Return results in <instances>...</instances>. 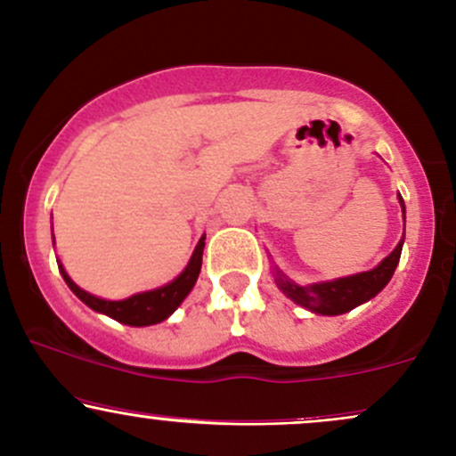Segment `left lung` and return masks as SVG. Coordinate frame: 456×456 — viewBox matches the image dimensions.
Masks as SVG:
<instances>
[{"label": "left lung", "instance_id": "left-lung-1", "mask_svg": "<svg viewBox=\"0 0 456 456\" xmlns=\"http://www.w3.org/2000/svg\"><path fill=\"white\" fill-rule=\"evenodd\" d=\"M403 221H405V201L399 195ZM403 242H405V235L401 238V242L396 244V248L392 250L386 259H381V264L375 265L373 270L358 272V274L343 276V279H332V281H319V282H308V285H297L289 279V276L282 272L279 265H274L276 287L285 294L289 300H294L296 305H300L306 311L317 313V315H343L349 313L352 308L364 305L370 297H375L388 285L392 274H395L396 265H399Z\"/></svg>", "mask_w": 456, "mask_h": 456}]
</instances>
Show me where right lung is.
I'll return each mask as SVG.
<instances>
[{
	"instance_id": "1",
	"label": "right lung",
	"mask_w": 456,
	"mask_h": 456,
	"mask_svg": "<svg viewBox=\"0 0 456 456\" xmlns=\"http://www.w3.org/2000/svg\"><path fill=\"white\" fill-rule=\"evenodd\" d=\"M203 246H206V235H201L195 250H192V257L188 261V265L174 281L167 282V285L162 287H156V289L139 291V294L124 297V300H104V297L87 294L86 289H81V287L68 276L61 261H57V265H60L61 276H64L66 285L70 287L72 294H75L81 302H86L92 311L102 313V315L111 317L115 322L126 323V326H154V323L165 322L167 317L174 315L175 308L180 306L182 302L186 300V296L192 291V287H195V282L199 279V272H201Z\"/></svg>"
}]
</instances>
